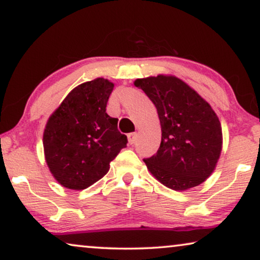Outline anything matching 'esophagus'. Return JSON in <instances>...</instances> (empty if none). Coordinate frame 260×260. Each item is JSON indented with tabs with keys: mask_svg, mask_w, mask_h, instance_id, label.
<instances>
[{
	"mask_svg": "<svg viewBox=\"0 0 260 260\" xmlns=\"http://www.w3.org/2000/svg\"><path fill=\"white\" fill-rule=\"evenodd\" d=\"M127 138H128V142L131 143V145H133V143H135V141H137L138 134L137 133H129L128 135H127Z\"/></svg>",
	"mask_w": 260,
	"mask_h": 260,
	"instance_id": "obj_1",
	"label": "esophagus"
}]
</instances>
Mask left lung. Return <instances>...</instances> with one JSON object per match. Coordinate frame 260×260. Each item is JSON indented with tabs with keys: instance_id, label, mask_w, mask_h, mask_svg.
I'll return each instance as SVG.
<instances>
[{
	"instance_id": "obj_1",
	"label": "left lung",
	"mask_w": 260,
	"mask_h": 260,
	"mask_svg": "<svg viewBox=\"0 0 260 260\" xmlns=\"http://www.w3.org/2000/svg\"><path fill=\"white\" fill-rule=\"evenodd\" d=\"M157 110L162 138L152 157L143 158L155 179L173 190L196 187L214 172L223 145L215 111L193 88L175 76L137 79Z\"/></svg>"
}]
</instances>
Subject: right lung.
<instances>
[{"label":"right lung","instance_id":"add662e5","mask_svg":"<svg viewBox=\"0 0 260 260\" xmlns=\"http://www.w3.org/2000/svg\"><path fill=\"white\" fill-rule=\"evenodd\" d=\"M113 87L104 78L78 85L46 122V165L65 188L83 190L95 183L127 145V137L118 131V119L106 113Z\"/></svg>","mask_w":260,"mask_h":260}]
</instances>
